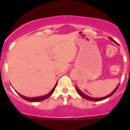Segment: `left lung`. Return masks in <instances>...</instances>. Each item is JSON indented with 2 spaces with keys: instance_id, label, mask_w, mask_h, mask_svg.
I'll list each match as a JSON object with an SVG mask.
<instances>
[{
  "instance_id": "8db88e82",
  "label": "left lung",
  "mask_w": 130,
  "mask_h": 130,
  "mask_svg": "<svg viewBox=\"0 0 130 130\" xmlns=\"http://www.w3.org/2000/svg\"><path fill=\"white\" fill-rule=\"evenodd\" d=\"M109 39L111 40V41H112V42H115V43H117V42H116L115 41L113 40V39L111 38H109ZM119 87V85L118 86V87H117V88H116L115 89V90L111 93V94H109L107 95V96H105V97H102V98H92V97H90V96H87V95L85 94H84L83 92H81V90H79V88H78L77 87H76V90H77V92L79 93V94L81 96H82L83 98H84L85 99H87V100H90V101H93V102H98V101L104 100L107 99V98H108L111 97V96H112V95L113 94H114V93L116 91H117V90L118 89Z\"/></svg>"
}]
</instances>
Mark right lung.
<instances>
[{
    "mask_svg": "<svg viewBox=\"0 0 130 130\" xmlns=\"http://www.w3.org/2000/svg\"><path fill=\"white\" fill-rule=\"evenodd\" d=\"M56 86H57V84L55 85V87H53L52 90H51V92L49 93H48L47 94L45 95V96H38V97H34V98H27L26 96H24L23 95L20 94L19 93L17 92L21 97L23 99L25 100L28 101V102H40V101H42V100H44L47 99V98H49V96H51L52 95V94L53 93L54 90H55V88H56Z\"/></svg>",
    "mask_w": 130,
    "mask_h": 130,
    "instance_id": "add662e5",
    "label": "right lung"
}]
</instances>
